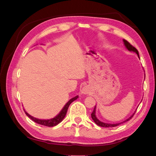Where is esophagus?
Instances as JSON below:
<instances>
[{"label":"esophagus","mask_w":156,"mask_h":156,"mask_svg":"<svg viewBox=\"0 0 156 156\" xmlns=\"http://www.w3.org/2000/svg\"><path fill=\"white\" fill-rule=\"evenodd\" d=\"M89 92H90V89H89V88L87 87V86L84 87L81 90V93L83 94H88Z\"/></svg>","instance_id":"34e87169"}]
</instances>
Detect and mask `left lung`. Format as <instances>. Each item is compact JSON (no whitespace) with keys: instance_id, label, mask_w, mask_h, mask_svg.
Here are the masks:
<instances>
[{"instance_id":"obj_1","label":"left lung","mask_w":156,"mask_h":156,"mask_svg":"<svg viewBox=\"0 0 156 156\" xmlns=\"http://www.w3.org/2000/svg\"><path fill=\"white\" fill-rule=\"evenodd\" d=\"M123 41H124V44L125 45V47L127 48V49H128L129 51H134L136 53V54H137L138 57L140 58V55H139V52L137 51V49L135 48V47H133V45H132L130 43L128 42L127 40H125V39H123ZM95 111H96V106L94 108L93 111H92V114H91V117H92V119H93V121H94V122L97 125H98V126H100V127H117V126L119 125L120 124L122 123V122H127L129 120H130V119L133 117V115L135 113H133V115L131 116L130 117H129V119H127V120H125V121L122 122H119V123H116V124H108V123H105V122H102L101 121H100L98 120V119L97 118V117H96V115H95Z\"/></svg>"}]
</instances>
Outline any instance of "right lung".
<instances>
[{
	"label": "right lung",
	"instance_id": "obj_1",
	"mask_svg": "<svg viewBox=\"0 0 156 156\" xmlns=\"http://www.w3.org/2000/svg\"><path fill=\"white\" fill-rule=\"evenodd\" d=\"M78 98V96H76V97L70 99V100H69L67 102V103H66V105L64 106V107L62 108L61 112H59V113L57 116H56V117H55L53 119H48V120H42V119H36L34 117H32V116H31L30 115H29L25 110H24V111L25 112V114L27 115V116L29 118H30L32 121H34V122H37V123L44 125V126H48V127H54V126L57 125L59 123V122H61L62 121V120L64 119V118L65 117V116L66 115V112H67L68 108L69 107V105H70L73 101L76 100Z\"/></svg>",
	"mask_w": 156,
	"mask_h": 156
}]
</instances>
